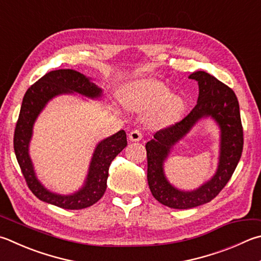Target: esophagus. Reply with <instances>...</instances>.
I'll return each instance as SVG.
<instances>
[{
  "mask_svg": "<svg viewBox=\"0 0 261 261\" xmlns=\"http://www.w3.org/2000/svg\"><path fill=\"white\" fill-rule=\"evenodd\" d=\"M143 137H144L143 132L139 131V130L131 131L130 135H129V138H130L131 141H139V140L143 139Z\"/></svg>",
  "mask_w": 261,
  "mask_h": 261,
  "instance_id": "obj_1",
  "label": "esophagus"
}]
</instances>
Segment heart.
I'll return each instance as SVG.
<instances>
[{
  "label": "heart",
  "mask_w": 261,
  "mask_h": 261,
  "mask_svg": "<svg viewBox=\"0 0 261 261\" xmlns=\"http://www.w3.org/2000/svg\"><path fill=\"white\" fill-rule=\"evenodd\" d=\"M126 103L132 110L144 111L152 107L151 118L158 123H168L177 118L184 110V100L170 94L169 88L159 80L147 79L134 83L126 94Z\"/></svg>",
  "instance_id": "obj_1"
}]
</instances>
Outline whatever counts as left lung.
I'll return each mask as SVG.
<instances>
[{
  "label": "left lung",
  "instance_id": "8db88e82",
  "mask_svg": "<svg viewBox=\"0 0 261 261\" xmlns=\"http://www.w3.org/2000/svg\"><path fill=\"white\" fill-rule=\"evenodd\" d=\"M189 79L198 82V99L187 116L174 124L156 131L154 139L146 144L147 180L153 196L172 209H191L212 201L233 176L243 150V126L239 100L233 90L203 70ZM215 118L222 131L221 158L217 172L211 180L193 192H182L168 184L163 172V162L169 148L202 117Z\"/></svg>",
  "mask_w": 261,
  "mask_h": 261
}]
</instances>
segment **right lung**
I'll use <instances>...</instances> for the list:
<instances>
[{
    "label": "right lung",
    "mask_w": 261,
    "mask_h": 261,
    "mask_svg": "<svg viewBox=\"0 0 261 261\" xmlns=\"http://www.w3.org/2000/svg\"><path fill=\"white\" fill-rule=\"evenodd\" d=\"M77 92L90 98H98L101 89L90 82L83 74L73 69L52 70L35 82L25 93L13 136V148L22 176L28 188L39 200L68 210H80L93 205L105 194L108 170L112 161L127 145L124 130L118 131L98 144L90 163L84 186L73 195H59L49 192L35 177L28 145L32 138L33 124L37 115L50 99L61 93Z\"/></svg>",
    "instance_id": "1"
}]
</instances>
